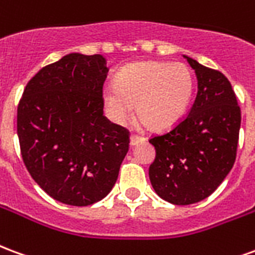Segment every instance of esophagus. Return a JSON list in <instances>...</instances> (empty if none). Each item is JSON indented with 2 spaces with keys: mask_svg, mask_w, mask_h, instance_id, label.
Returning a JSON list of instances; mask_svg holds the SVG:
<instances>
[{
  "mask_svg": "<svg viewBox=\"0 0 255 255\" xmlns=\"http://www.w3.org/2000/svg\"><path fill=\"white\" fill-rule=\"evenodd\" d=\"M143 140H144L143 136H138V135H132V136H131V142H129V143H131V146H135V144L140 143V142H143Z\"/></svg>",
  "mask_w": 255,
  "mask_h": 255,
  "instance_id": "obj_1",
  "label": "esophagus"
}]
</instances>
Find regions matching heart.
<instances>
[{
    "label": "heart",
    "mask_w": 255,
    "mask_h": 255,
    "mask_svg": "<svg viewBox=\"0 0 255 255\" xmlns=\"http://www.w3.org/2000/svg\"><path fill=\"white\" fill-rule=\"evenodd\" d=\"M194 91V79L182 63L138 61L122 68L115 86H106L102 101L112 122L124 124L133 116V106L151 129L164 131L186 115Z\"/></svg>",
    "instance_id": "1"
}]
</instances>
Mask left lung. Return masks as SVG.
<instances>
[{
  "label": "left lung",
  "mask_w": 255,
  "mask_h": 255,
  "mask_svg": "<svg viewBox=\"0 0 255 255\" xmlns=\"http://www.w3.org/2000/svg\"><path fill=\"white\" fill-rule=\"evenodd\" d=\"M198 93L188 115L149 142L155 158L149 168L154 191L173 205L199 202L216 191L236 158L241 108L223 73L187 57Z\"/></svg>",
  "instance_id": "1"
}]
</instances>
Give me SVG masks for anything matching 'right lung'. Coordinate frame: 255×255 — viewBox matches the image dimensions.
Instances as JSON below:
<instances>
[{
    "instance_id": "right-lung-1",
    "label": "right lung",
    "mask_w": 255,
    "mask_h": 255,
    "mask_svg": "<svg viewBox=\"0 0 255 255\" xmlns=\"http://www.w3.org/2000/svg\"><path fill=\"white\" fill-rule=\"evenodd\" d=\"M101 54L71 53L27 83L17 135L27 171L58 202L87 206L115 186L129 132L104 116L108 75Z\"/></svg>"
}]
</instances>
